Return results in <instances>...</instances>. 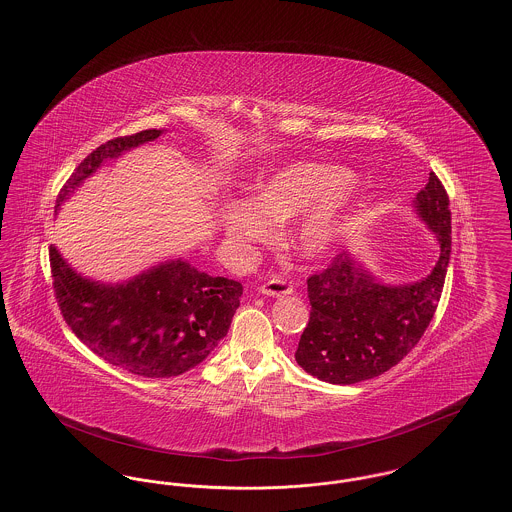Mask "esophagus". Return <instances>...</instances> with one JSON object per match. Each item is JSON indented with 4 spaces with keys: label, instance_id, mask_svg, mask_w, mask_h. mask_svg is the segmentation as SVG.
Returning <instances> with one entry per match:
<instances>
[{
    "label": "esophagus",
    "instance_id": "obj_1",
    "mask_svg": "<svg viewBox=\"0 0 512 512\" xmlns=\"http://www.w3.org/2000/svg\"><path fill=\"white\" fill-rule=\"evenodd\" d=\"M293 292L292 282L280 278V276H274L270 278L268 282H265L261 286V293H265L268 297H284V295H290Z\"/></svg>",
    "mask_w": 512,
    "mask_h": 512
}]
</instances>
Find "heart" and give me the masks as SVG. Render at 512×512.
<instances>
[{
    "label": "heart",
    "instance_id": "heart-1",
    "mask_svg": "<svg viewBox=\"0 0 512 512\" xmlns=\"http://www.w3.org/2000/svg\"><path fill=\"white\" fill-rule=\"evenodd\" d=\"M355 186L353 172L326 163H295L259 182L257 197L228 203L224 228L234 244L268 242L274 224L301 215L290 234L293 247L309 257L330 249L343 226V197Z\"/></svg>",
    "mask_w": 512,
    "mask_h": 512
}]
</instances>
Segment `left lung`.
I'll return each instance as SVG.
<instances>
[{
    "label": "left lung",
    "mask_w": 512,
    "mask_h": 512,
    "mask_svg": "<svg viewBox=\"0 0 512 512\" xmlns=\"http://www.w3.org/2000/svg\"><path fill=\"white\" fill-rule=\"evenodd\" d=\"M414 207L439 242L438 263L424 280L384 286L347 251L307 278L311 317L295 361L318 380L357 384L380 376L407 357L430 326L451 257L449 195L436 172Z\"/></svg>",
    "instance_id": "left-lung-1"
}]
</instances>
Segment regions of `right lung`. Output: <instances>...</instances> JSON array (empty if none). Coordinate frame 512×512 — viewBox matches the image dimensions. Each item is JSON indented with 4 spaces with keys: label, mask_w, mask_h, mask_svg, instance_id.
I'll return each mask as SVG.
<instances>
[{
    "label": "right lung",
    "mask_w": 512,
    "mask_h": 512,
    "mask_svg": "<svg viewBox=\"0 0 512 512\" xmlns=\"http://www.w3.org/2000/svg\"><path fill=\"white\" fill-rule=\"evenodd\" d=\"M161 130H142L96 147L65 182L57 207L107 159L151 142ZM53 292L74 336L111 365L144 378H171L199 365L219 343L236 309L242 284L199 272L178 259L105 286L82 278L49 247Z\"/></svg>",
    "instance_id": "1"
}]
</instances>
